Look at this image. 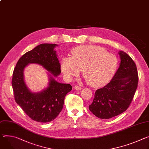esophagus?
Listing matches in <instances>:
<instances>
[{
	"label": "esophagus",
	"instance_id": "34e87169",
	"mask_svg": "<svg viewBox=\"0 0 149 149\" xmlns=\"http://www.w3.org/2000/svg\"><path fill=\"white\" fill-rule=\"evenodd\" d=\"M74 88H75V90H80L81 89V87L78 86H75Z\"/></svg>",
	"mask_w": 149,
	"mask_h": 149
}]
</instances>
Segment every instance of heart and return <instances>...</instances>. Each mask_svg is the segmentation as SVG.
<instances>
[{
    "instance_id": "heart-1",
    "label": "heart",
    "mask_w": 149,
    "mask_h": 149,
    "mask_svg": "<svg viewBox=\"0 0 149 149\" xmlns=\"http://www.w3.org/2000/svg\"><path fill=\"white\" fill-rule=\"evenodd\" d=\"M72 58L65 57L62 61V71L71 78L83 70L86 82L93 86H101L112 78L118 66L116 56L102 47L81 46L72 49Z\"/></svg>"
}]
</instances>
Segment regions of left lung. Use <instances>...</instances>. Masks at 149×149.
Returning <instances> with one entry per match:
<instances>
[{"label": "left lung", "instance_id": "left-lung-1", "mask_svg": "<svg viewBox=\"0 0 149 149\" xmlns=\"http://www.w3.org/2000/svg\"><path fill=\"white\" fill-rule=\"evenodd\" d=\"M118 70L111 81L96 90L89 109L99 118L110 119L125 112L130 106L137 88V66L132 58L123 51Z\"/></svg>", "mask_w": 149, "mask_h": 149}]
</instances>
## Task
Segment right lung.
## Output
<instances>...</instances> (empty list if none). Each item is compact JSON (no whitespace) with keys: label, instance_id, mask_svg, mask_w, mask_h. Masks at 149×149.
<instances>
[{"label":"right lung","instance_id":"1","mask_svg":"<svg viewBox=\"0 0 149 149\" xmlns=\"http://www.w3.org/2000/svg\"><path fill=\"white\" fill-rule=\"evenodd\" d=\"M56 44L44 43L25 53L18 60L13 70L12 86L16 103L33 120L39 123H48L55 119L63 108L64 99L72 90L69 84L57 82L53 77L61 72V64L55 48ZM29 63L42 65L54 76L49 75L47 88L38 93L31 92L23 79V70Z\"/></svg>","mask_w":149,"mask_h":149}]
</instances>
